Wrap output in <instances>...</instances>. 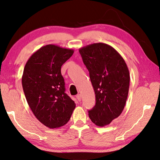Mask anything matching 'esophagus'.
Here are the masks:
<instances>
[{
  "instance_id": "obj_1",
  "label": "esophagus",
  "mask_w": 160,
  "mask_h": 160,
  "mask_svg": "<svg viewBox=\"0 0 160 160\" xmlns=\"http://www.w3.org/2000/svg\"><path fill=\"white\" fill-rule=\"evenodd\" d=\"M76 98H77V99H78V100H79V101H81V95H80V94H78V95H77V96H76Z\"/></svg>"
}]
</instances>
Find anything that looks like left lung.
I'll list each match as a JSON object with an SVG mask.
<instances>
[{"mask_svg":"<svg viewBox=\"0 0 160 160\" xmlns=\"http://www.w3.org/2000/svg\"><path fill=\"white\" fill-rule=\"evenodd\" d=\"M79 53L89 71L96 103L88 116L99 127L109 125L122 112L127 101L129 72L122 57L104 43H93L81 48Z\"/></svg>","mask_w":160,"mask_h":160,"instance_id":"1","label":"left lung"}]
</instances>
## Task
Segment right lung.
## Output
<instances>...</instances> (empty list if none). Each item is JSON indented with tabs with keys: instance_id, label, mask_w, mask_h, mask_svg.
I'll list each match as a JSON object with an SVG mask.
<instances>
[{
	"instance_id": "obj_1",
	"label": "right lung",
	"mask_w": 160,
	"mask_h": 160,
	"mask_svg": "<svg viewBox=\"0 0 160 160\" xmlns=\"http://www.w3.org/2000/svg\"><path fill=\"white\" fill-rule=\"evenodd\" d=\"M74 53L55 44H47L32 54L22 75L27 102L37 119L49 128L65 125L76 107L65 92L61 67Z\"/></svg>"
}]
</instances>
